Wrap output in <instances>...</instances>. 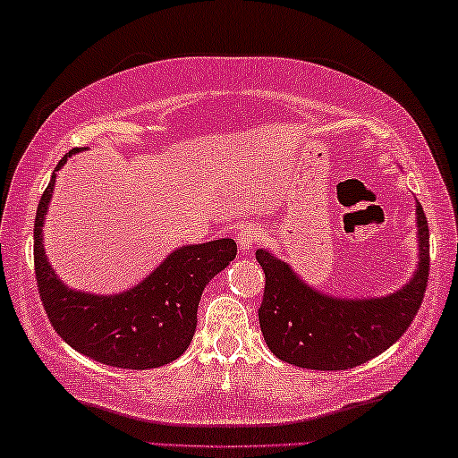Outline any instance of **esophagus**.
I'll return each instance as SVG.
<instances>
[{"mask_svg": "<svg viewBox=\"0 0 458 458\" xmlns=\"http://www.w3.org/2000/svg\"><path fill=\"white\" fill-rule=\"evenodd\" d=\"M260 237H262V231L259 225L246 223V225H242L240 231H237V246H240L243 254H248L256 248V243L260 242Z\"/></svg>", "mask_w": 458, "mask_h": 458, "instance_id": "1", "label": "esophagus"}]
</instances>
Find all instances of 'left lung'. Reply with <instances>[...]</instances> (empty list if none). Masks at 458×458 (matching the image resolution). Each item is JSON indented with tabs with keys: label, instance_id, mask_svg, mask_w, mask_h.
<instances>
[{
	"label": "left lung",
	"instance_id": "left-lung-1",
	"mask_svg": "<svg viewBox=\"0 0 458 458\" xmlns=\"http://www.w3.org/2000/svg\"><path fill=\"white\" fill-rule=\"evenodd\" d=\"M419 267L409 284L381 298H334L306 285L287 262L256 250L265 271L260 331L277 359L302 369L344 371L400 340L423 302L429 277V229L417 202Z\"/></svg>",
	"mask_w": 458,
	"mask_h": 458
}]
</instances>
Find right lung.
<instances>
[{
    "label": "right lung",
    "instance_id": "obj_1",
    "mask_svg": "<svg viewBox=\"0 0 458 458\" xmlns=\"http://www.w3.org/2000/svg\"><path fill=\"white\" fill-rule=\"evenodd\" d=\"M74 148L58 162L66 165ZM55 173L43 191L35 216V279L52 327L68 346L102 365L156 369L179 359L191 344L198 304L208 281L235 259L233 240L183 246L140 285L114 296L74 292L55 277L43 250V221L54 193Z\"/></svg>",
    "mask_w": 458,
    "mask_h": 458
}]
</instances>
